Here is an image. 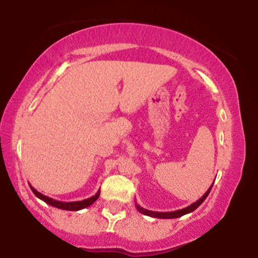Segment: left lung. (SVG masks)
Returning a JSON list of instances; mask_svg holds the SVG:
<instances>
[{
    "label": "left lung",
    "mask_w": 258,
    "mask_h": 258,
    "mask_svg": "<svg viewBox=\"0 0 258 258\" xmlns=\"http://www.w3.org/2000/svg\"><path fill=\"white\" fill-rule=\"evenodd\" d=\"M212 185H214V183H212ZM212 185L210 186L209 189H207V191L205 194L203 195V197L200 198L199 200L195 201V203L191 204V205H189L188 207H184V209L182 210H177V211H171V212H156V211H150V210H147V209H143L142 206H139L138 204H136V207H137V210L141 214L146 215V216H150V217H155V218H178V217H182V216H184L186 214H190V212H193L194 210H197L198 207H199L201 204L205 201V199L207 198V195H209L210 190H211Z\"/></svg>",
    "instance_id": "obj_1"
}]
</instances>
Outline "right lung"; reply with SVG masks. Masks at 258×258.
I'll return each mask as SVG.
<instances>
[{"label":"right lung","instance_id":"obj_1","mask_svg":"<svg viewBox=\"0 0 258 258\" xmlns=\"http://www.w3.org/2000/svg\"><path fill=\"white\" fill-rule=\"evenodd\" d=\"M30 188H31L32 193L36 195L38 199H41L42 201H44V203L48 204V205H51L53 207H57V209H61V210H67V211H79V210H82V209H85V207L91 206L94 201L98 199L99 194H100V190H98L96 193V195H93V197L88 198V199H85L82 201H59V200L52 199V198H49V197H46V195H43L42 193H40V191H37L32 185H30Z\"/></svg>","mask_w":258,"mask_h":258}]
</instances>
